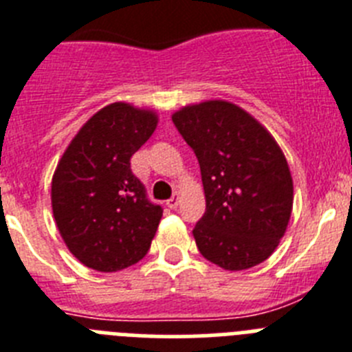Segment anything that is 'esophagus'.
<instances>
[{"instance_id": "1", "label": "esophagus", "mask_w": 352, "mask_h": 352, "mask_svg": "<svg viewBox=\"0 0 352 352\" xmlns=\"http://www.w3.org/2000/svg\"><path fill=\"white\" fill-rule=\"evenodd\" d=\"M179 200H180L179 193H173V197L166 201V206L170 207V209H177V206H179Z\"/></svg>"}]
</instances>
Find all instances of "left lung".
<instances>
[{"label": "left lung", "mask_w": 352, "mask_h": 352, "mask_svg": "<svg viewBox=\"0 0 352 352\" xmlns=\"http://www.w3.org/2000/svg\"><path fill=\"white\" fill-rule=\"evenodd\" d=\"M172 120L200 163L206 214L193 228L200 253L227 271L264 262L285 234L294 201L282 148L227 100L191 104Z\"/></svg>", "instance_id": "left-lung-1"}]
</instances>
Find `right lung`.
I'll use <instances>...</instances> for the list:
<instances>
[{
  "mask_svg": "<svg viewBox=\"0 0 352 352\" xmlns=\"http://www.w3.org/2000/svg\"><path fill=\"white\" fill-rule=\"evenodd\" d=\"M155 127L151 109L108 104L79 129L54 170V221L69 252L87 267L115 273L151 248L163 209L146 198L131 157Z\"/></svg>",
  "mask_w": 352,
  "mask_h": 352,
  "instance_id": "1",
  "label": "right lung"
}]
</instances>
